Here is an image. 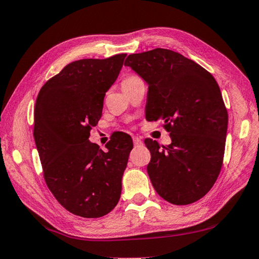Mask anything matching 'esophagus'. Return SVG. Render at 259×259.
<instances>
[{
  "instance_id": "esophagus-1",
  "label": "esophagus",
  "mask_w": 259,
  "mask_h": 259,
  "mask_svg": "<svg viewBox=\"0 0 259 259\" xmlns=\"http://www.w3.org/2000/svg\"><path fill=\"white\" fill-rule=\"evenodd\" d=\"M133 139H134V144L135 145H140V144H142V140H140L139 137H134Z\"/></svg>"
}]
</instances>
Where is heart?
I'll use <instances>...</instances> for the list:
<instances>
[{
    "label": "heart",
    "instance_id": "1",
    "mask_svg": "<svg viewBox=\"0 0 259 259\" xmlns=\"http://www.w3.org/2000/svg\"><path fill=\"white\" fill-rule=\"evenodd\" d=\"M136 78H137L136 76H128V77L123 79V81H122V84L125 83V82H129V81H131V80H134V79H136Z\"/></svg>",
    "mask_w": 259,
    "mask_h": 259
}]
</instances>
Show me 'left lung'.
Segmentation results:
<instances>
[{
    "instance_id": "1",
    "label": "left lung",
    "mask_w": 259,
    "mask_h": 259,
    "mask_svg": "<svg viewBox=\"0 0 259 259\" xmlns=\"http://www.w3.org/2000/svg\"><path fill=\"white\" fill-rule=\"evenodd\" d=\"M124 65L148 84L146 120H164L172 143L145 139L147 172L166 201L188 205L207 194L222 167L228 111L214 77L180 53L155 49L130 54Z\"/></svg>"
}]
</instances>
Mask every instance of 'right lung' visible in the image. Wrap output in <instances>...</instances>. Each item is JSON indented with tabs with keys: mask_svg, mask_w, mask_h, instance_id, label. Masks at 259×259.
<instances>
[{
	"mask_svg": "<svg viewBox=\"0 0 259 259\" xmlns=\"http://www.w3.org/2000/svg\"><path fill=\"white\" fill-rule=\"evenodd\" d=\"M125 56L69 63L46 81L36 100L34 138L45 182L65 209L81 218H102L121 196L133 139L116 134L102 150L88 138Z\"/></svg>",
	"mask_w": 259,
	"mask_h": 259,
	"instance_id": "obj_1",
	"label": "right lung"
}]
</instances>
